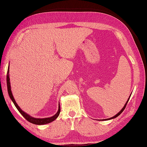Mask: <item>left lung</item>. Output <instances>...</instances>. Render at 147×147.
I'll return each mask as SVG.
<instances>
[{
  "instance_id": "8db88e82",
  "label": "left lung",
  "mask_w": 147,
  "mask_h": 147,
  "mask_svg": "<svg viewBox=\"0 0 147 147\" xmlns=\"http://www.w3.org/2000/svg\"><path fill=\"white\" fill-rule=\"evenodd\" d=\"M131 94L129 95V98H128V100H127V101L126 102V103H125V105H124V107H123V108L121 109V110L119 111L118 113L116 115H115L114 117H111V118H108V119H103V120H103V121H105V120H111V119H114V118H117V117H118L119 115H120L121 113L123 111V110H125V107H126V106H127V103L128 102V101H129V98H130V96H131Z\"/></svg>"
}]
</instances>
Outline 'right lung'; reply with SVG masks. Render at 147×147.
<instances>
[{
	"mask_svg": "<svg viewBox=\"0 0 147 147\" xmlns=\"http://www.w3.org/2000/svg\"><path fill=\"white\" fill-rule=\"evenodd\" d=\"M7 90H8V93L9 95V97L11 99V100L12 101L13 103L14 104L17 109H18V111L20 112V113L21 114L27 121H29L30 123H31L35 124V125H39L49 123L55 120L58 117V116L59 115L60 111H61L59 103V108H58L57 112L54 116H53V117H49V118H34V117H31V116H30L29 115L27 114V113H26L25 111H24L23 110H21V108H20L19 107V105L17 104L15 99H14V98H13V94L12 93L11 87V82H10V78H9V64L8 69H7Z\"/></svg>",
	"mask_w": 147,
	"mask_h": 147,
	"instance_id": "add662e5",
	"label": "right lung"
}]
</instances>
